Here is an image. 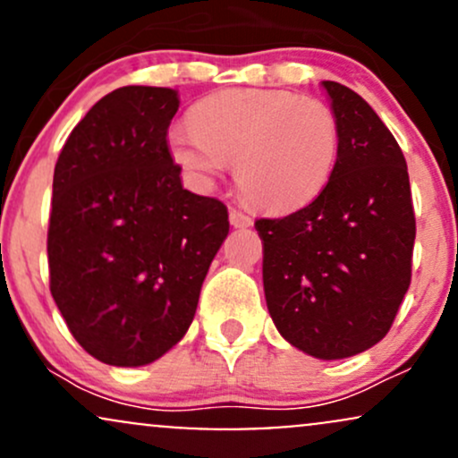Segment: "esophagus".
Instances as JSON below:
<instances>
[{
	"label": "esophagus",
	"instance_id": "obj_1",
	"mask_svg": "<svg viewBox=\"0 0 458 458\" xmlns=\"http://www.w3.org/2000/svg\"><path fill=\"white\" fill-rule=\"evenodd\" d=\"M230 224L234 228H247V225L254 224V217L241 211V208H230Z\"/></svg>",
	"mask_w": 458,
	"mask_h": 458
}]
</instances>
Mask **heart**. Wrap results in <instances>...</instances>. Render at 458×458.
Wrapping results in <instances>:
<instances>
[{
	"label": "heart",
	"instance_id": "1",
	"mask_svg": "<svg viewBox=\"0 0 458 458\" xmlns=\"http://www.w3.org/2000/svg\"><path fill=\"white\" fill-rule=\"evenodd\" d=\"M191 127L167 135L170 152L198 181L234 163L243 196L265 211H293L314 199L338 163L340 123L325 103L288 90L236 88L202 98Z\"/></svg>",
	"mask_w": 458,
	"mask_h": 458
}]
</instances>
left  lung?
I'll use <instances>...</instances> for the list:
<instances>
[{"instance_id":"8db88e82","label":"left lung","mask_w":458,"mask_h":458,"mask_svg":"<svg viewBox=\"0 0 458 458\" xmlns=\"http://www.w3.org/2000/svg\"><path fill=\"white\" fill-rule=\"evenodd\" d=\"M323 88L340 123L334 174L308 207L256 219V230L277 331L303 353L343 360L390 331L411 284L415 215L390 129L351 88Z\"/></svg>"}]
</instances>
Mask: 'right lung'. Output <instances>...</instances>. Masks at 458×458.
Listing matches in <instances>:
<instances>
[{
    "instance_id": "add662e5",
    "label": "right lung",
    "mask_w": 458,
    "mask_h": 458,
    "mask_svg": "<svg viewBox=\"0 0 458 458\" xmlns=\"http://www.w3.org/2000/svg\"><path fill=\"white\" fill-rule=\"evenodd\" d=\"M176 112L170 88H118L55 163L51 295L72 338L109 366L150 364L187 334L230 230L224 202L182 189L167 146Z\"/></svg>"
}]
</instances>
